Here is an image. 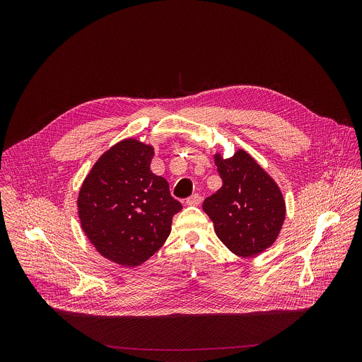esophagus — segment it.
Returning a JSON list of instances; mask_svg holds the SVG:
<instances>
[{"label": "esophagus", "instance_id": "obj_1", "mask_svg": "<svg viewBox=\"0 0 362 362\" xmlns=\"http://www.w3.org/2000/svg\"><path fill=\"white\" fill-rule=\"evenodd\" d=\"M200 203H202V196L197 193H194L186 199V204H189V206H199Z\"/></svg>", "mask_w": 362, "mask_h": 362}]
</instances>
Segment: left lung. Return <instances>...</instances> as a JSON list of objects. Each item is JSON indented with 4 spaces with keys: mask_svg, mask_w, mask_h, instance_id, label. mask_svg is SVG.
Wrapping results in <instances>:
<instances>
[{
    "mask_svg": "<svg viewBox=\"0 0 362 362\" xmlns=\"http://www.w3.org/2000/svg\"><path fill=\"white\" fill-rule=\"evenodd\" d=\"M222 187L203 202L222 243L235 255L252 257L271 247L282 229L286 204L275 179L250 154L215 153Z\"/></svg>",
    "mask_w": 362,
    "mask_h": 362,
    "instance_id": "1",
    "label": "left lung"
}]
</instances>
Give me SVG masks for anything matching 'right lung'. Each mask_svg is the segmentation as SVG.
<instances>
[{"instance_id": "add662e5", "label": "right lung", "mask_w": 362, "mask_h": 362, "mask_svg": "<svg viewBox=\"0 0 362 362\" xmlns=\"http://www.w3.org/2000/svg\"><path fill=\"white\" fill-rule=\"evenodd\" d=\"M154 147L123 139L106 150L78 190L81 229L106 259L127 268L146 262L166 242L182 204L150 163Z\"/></svg>"}]
</instances>
